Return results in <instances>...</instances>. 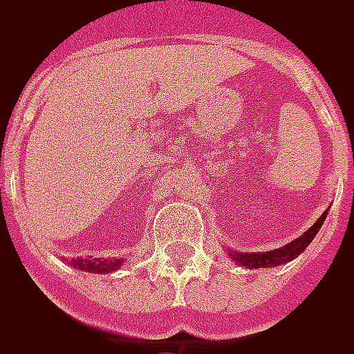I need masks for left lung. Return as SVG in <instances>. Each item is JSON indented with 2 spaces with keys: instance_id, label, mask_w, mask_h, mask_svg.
<instances>
[{
  "instance_id": "8db88e82",
  "label": "left lung",
  "mask_w": 354,
  "mask_h": 354,
  "mask_svg": "<svg viewBox=\"0 0 354 354\" xmlns=\"http://www.w3.org/2000/svg\"><path fill=\"white\" fill-rule=\"evenodd\" d=\"M326 216L327 210L317 218V222H315L314 226L310 227V230H306L300 238H296L290 243L282 245V248L272 249V251H259V253H245V251L243 253H236V251H232L230 257L236 261L238 265L245 267V269H269V267H279L282 263H288L294 257H298L312 243V239L319 232L322 224L326 222Z\"/></svg>"
}]
</instances>
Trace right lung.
Returning <instances> with one entry per match:
<instances>
[{"label": "right lung", "instance_id": "add662e5", "mask_svg": "<svg viewBox=\"0 0 354 354\" xmlns=\"http://www.w3.org/2000/svg\"><path fill=\"white\" fill-rule=\"evenodd\" d=\"M124 259H72V265L75 269L80 271H87V272H97V274H109V272L118 271L122 267Z\"/></svg>", "mask_w": 354, "mask_h": 354}]
</instances>
